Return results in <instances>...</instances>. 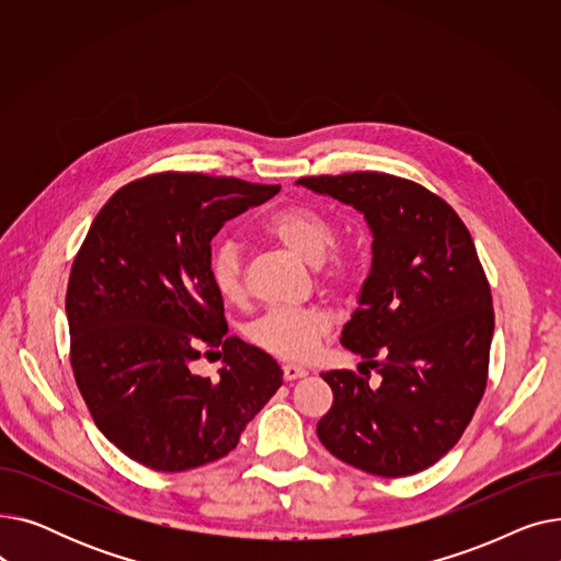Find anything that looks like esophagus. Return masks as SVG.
Masks as SVG:
<instances>
[{
	"label": "esophagus",
	"instance_id": "obj_1",
	"mask_svg": "<svg viewBox=\"0 0 561 561\" xmlns=\"http://www.w3.org/2000/svg\"><path fill=\"white\" fill-rule=\"evenodd\" d=\"M282 373H284V379H286V381H293V379L305 377V375H307V368L296 366V364H286V366H282Z\"/></svg>",
	"mask_w": 561,
	"mask_h": 561
}]
</instances>
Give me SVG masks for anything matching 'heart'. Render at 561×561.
Wrapping results in <instances>:
<instances>
[{
    "mask_svg": "<svg viewBox=\"0 0 561 561\" xmlns=\"http://www.w3.org/2000/svg\"><path fill=\"white\" fill-rule=\"evenodd\" d=\"M263 233L305 263L316 265L320 286L334 296H343L355 286L359 261L352 252L334 248L339 229L325 214L305 204H290L265 218ZM209 277L222 300H245V265L239 243L225 239L211 248ZM332 322V313L320 307L271 309L259 316L245 334L256 347L277 359L305 362L330 336Z\"/></svg>",
    "mask_w": 561,
    "mask_h": 561,
    "instance_id": "obj_1",
    "label": "heart"
}]
</instances>
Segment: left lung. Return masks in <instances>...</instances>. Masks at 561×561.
I'll return each mask as SVG.
<instances>
[{
  "label": "left lung",
  "mask_w": 561,
  "mask_h": 561,
  "mask_svg": "<svg viewBox=\"0 0 561 561\" xmlns=\"http://www.w3.org/2000/svg\"><path fill=\"white\" fill-rule=\"evenodd\" d=\"M298 184L352 204L373 229L370 275L341 336L364 359L362 375L320 373L334 393L316 425L320 444L373 476L421 473L455 448L486 389L495 320L476 243L446 199L404 176Z\"/></svg>",
  "instance_id": "8db88e82"
}]
</instances>
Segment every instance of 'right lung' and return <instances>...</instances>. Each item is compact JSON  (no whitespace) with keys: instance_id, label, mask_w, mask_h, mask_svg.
Returning a JSON list of instances; mask_svg holds the SVG:
<instances>
[{"instance_id":"add662e5","label":"right lung","mask_w":561,"mask_h":561,"mask_svg":"<svg viewBox=\"0 0 561 561\" xmlns=\"http://www.w3.org/2000/svg\"><path fill=\"white\" fill-rule=\"evenodd\" d=\"M275 193L165 170L117 188L88 229L66 293L70 364L98 430L129 459L161 473L216 461L282 387L271 355L227 336L209 277L220 227ZM214 351L221 377L197 376Z\"/></svg>"}]
</instances>
